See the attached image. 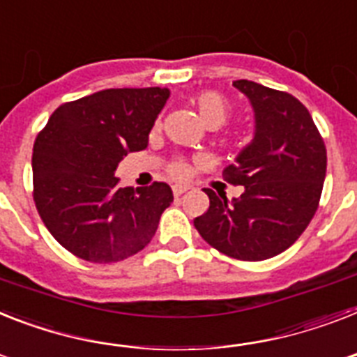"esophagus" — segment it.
<instances>
[{
  "label": "esophagus",
  "mask_w": 357,
  "mask_h": 357,
  "mask_svg": "<svg viewBox=\"0 0 357 357\" xmlns=\"http://www.w3.org/2000/svg\"><path fill=\"white\" fill-rule=\"evenodd\" d=\"M187 190H188L187 185H174V188H172V192L176 198H178V196H181L183 192H187Z\"/></svg>",
  "instance_id": "1"
}]
</instances>
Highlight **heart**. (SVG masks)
<instances>
[{"label": "heart", "mask_w": 357, "mask_h": 357, "mask_svg": "<svg viewBox=\"0 0 357 357\" xmlns=\"http://www.w3.org/2000/svg\"><path fill=\"white\" fill-rule=\"evenodd\" d=\"M194 108L198 112L199 121L207 128H220L231 117V102L227 97L218 91H204L194 97ZM169 172L172 178H185L187 176V163L183 159H176L169 165Z\"/></svg>", "instance_id": "1"}]
</instances>
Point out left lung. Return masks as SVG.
Segmentation results:
<instances>
[{"label": "left lung", "instance_id": "obj_1", "mask_svg": "<svg viewBox=\"0 0 357 357\" xmlns=\"http://www.w3.org/2000/svg\"><path fill=\"white\" fill-rule=\"evenodd\" d=\"M255 109V137L227 183L244 185L231 204L205 188L208 208L194 218L202 238L231 259L259 262L282 253L304 233L319 207L326 149L314 119L294 95L251 80H234Z\"/></svg>", "mask_w": 357, "mask_h": 357}]
</instances>
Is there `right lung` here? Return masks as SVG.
I'll list each match as a JSON object with an SVG mask.
<instances>
[{
	"instance_id": "right-lung-1",
	"label": "right lung",
	"mask_w": 357,
	"mask_h": 357,
	"mask_svg": "<svg viewBox=\"0 0 357 357\" xmlns=\"http://www.w3.org/2000/svg\"><path fill=\"white\" fill-rule=\"evenodd\" d=\"M167 88L102 89L58 106L33 149V196L58 244L88 262L139 253L172 204V188L121 187V159L146 149Z\"/></svg>"
}]
</instances>
